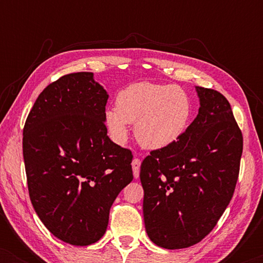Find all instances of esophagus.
Here are the masks:
<instances>
[{
	"label": "esophagus",
	"mask_w": 263,
	"mask_h": 263,
	"mask_svg": "<svg viewBox=\"0 0 263 263\" xmlns=\"http://www.w3.org/2000/svg\"><path fill=\"white\" fill-rule=\"evenodd\" d=\"M140 165H141V160L139 158H135L132 163V167H133V174H134V177L138 178L140 175Z\"/></svg>",
	"instance_id": "esophagus-1"
}]
</instances>
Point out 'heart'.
I'll return each instance as SVG.
<instances>
[{
    "mask_svg": "<svg viewBox=\"0 0 263 263\" xmlns=\"http://www.w3.org/2000/svg\"><path fill=\"white\" fill-rule=\"evenodd\" d=\"M192 115V99L181 86L141 81L118 92L116 107L105 111V124L115 141L123 143L129 135V123H135L140 145L161 149L182 138Z\"/></svg>",
    "mask_w": 263,
    "mask_h": 263,
    "instance_id": "b5f03b06",
    "label": "heart"
}]
</instances>
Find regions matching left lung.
I'll return each mask as SVG.
<instances>
[{
    "mask_svg": "<svg viewBox=\"0 0 263 263\" xmlns=\"http://www.w3.org/2000/svg\"><path fill=\"white\" fill-rule=\"evenodd\" d=\"M199 114L182 138L143 159L146 232L165 249H183L210 233L232 199L242 132L221 93L196 86Z\"/></svg>",
    "mask_w": 263,
    "mask_h": 263,
    "instance_id": "1",
    "label": "left lung"
}]
</instances>
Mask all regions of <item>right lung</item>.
I'll use <instances>...</instances> for the list:
<instances>
[{
  "label": "right lung",
  "mask_w": 263,
  "mask_h": 263,
  "mask_svg": "<svg viewBox=\"0 0 263 263\" xmlns=\"http://www.w3.org/2000/svg\"><path fill=\"white\" fill-rule=\"evenodd\" d=\"M107 98L93 73L64 75L39 95L24 127L31 202L46 229L71 246L102 238L115 199L133 181L132 152L107 136Z\"/></svg>",
  "instance_id": "add662e5"
}]
</instances>
